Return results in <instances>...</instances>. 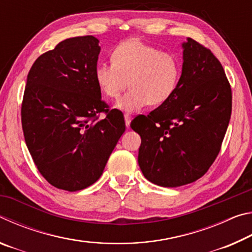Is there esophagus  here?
Here are the masks:
<instances>
[{
  "label": "esophagus",
  "instance_id": "obj_1",
  "mask_svg": "<svg viewBox=\"0 0 252 252\" xmlns=\"http://www.w3.org/2000/svg\"><path fill=\"white\" fill-rule=\"evenodd\" d=\"M125 120H126V126L129 127L130 122H131V116L129 113H125Z\"/></svg>",
  "mask_w": 252,
  "mask_h": 252
}]
</instances>
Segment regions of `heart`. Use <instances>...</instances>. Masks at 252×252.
<instances>
[{"label": "heart", "mask_w": 252, "mask_h": 252, "mask_svg": "<svg viewBox=\"0 0 252 252\" xmlns=\"http://www.w3.org/2000/svg\"><path fill=\"white\" fill-rule=\"evenodd\" d=\"M111 61L97 63L94 76L102 93L112 99L129 83V90L117 101L121 110L132 112L147 104H163L180 83V58L138 39L119 43L112 50Z\"/></svg>", "instance_id": "1"}]
</instances>
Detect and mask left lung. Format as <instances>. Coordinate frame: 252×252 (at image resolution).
<instances>
[{"instance_id":"left-lung-1","label":"left lung","mask_w":252,"mask_h":252,"mask_svg":"<svg viewBox=\"0 0 252 252\" xmlns=\"http://www.w3.org/2000/svg\"><path fill=\"white\" fill-rule=\"evenodd\" d=\"M231 110V87L219 60L189 37L176 93L131 121L141 136L138 162L143 176L167 188L201 178L219 155Z\"/></svg>"}]
</instances>
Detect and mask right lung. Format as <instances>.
<instances>
[{
	"label": "right lung",
	"instance_id": "add662e5",
	"mask_svg": "<svg viewBox=\"0 0 252 252\" xmlns=\"http://www.w3.org/2000/svg\"><path fill=\"white\" fill-rule=\"evenodd\" d=\"M100 50L92 35L66 39L41 54L28 74L21 106L25 143L58 189L93 185L126 131L122 112L102 100L95 81Z\"/></svg>",
	"mask_w": 252,
	"mask_h": 252
}]
</instances>
